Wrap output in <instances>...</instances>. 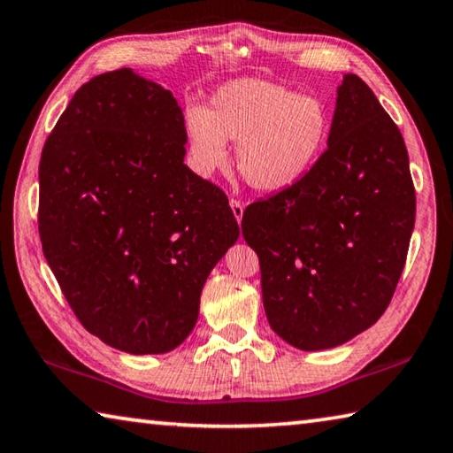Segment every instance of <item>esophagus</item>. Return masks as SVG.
I'll return each instance as SVG.
<instances>
[{
	"label": "esophagus",
	"mask_w": 453,
	"mask_h": 453,
	"mask_svg": "<svg viewBox=\"0 0 453 453\" xmlns=\"http://www.w3.org/2000/svg\"><path fill=\"white\" fill-rule=\"evenodd\" d=\"M231 209H233V214H234L236 222H239V225H241L242 214H244V204L239 201V198H231Z\"/></svg>",
	"instance_id": "esophagus-1"
}]
</instances>
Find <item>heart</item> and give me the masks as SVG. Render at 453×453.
Returning a JSON list of instances; mask_svg holds the SVG:
<instances>
[{
  "mask_svg": "<svg viewBox=\"0 0 453 453\" xmlns=\"http://www.w3.org/2000/svg\"><path fill=\"white\" fill-rule=\"evenodd\" d=\"M185 133L190 163L201 174L226 166V141H236L234 165L244 182L279 193L319 161L332 133V113L316 95L244 77L220 85L206 109L190 107Z\"/></svg>",
  "mask_w": 453,
  "mask_h": 453,
  "instance_id": "heart-1",
  "label": "heart"
}]
</instances>
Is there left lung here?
<instances>
[{"mask_svg":"<svg viewBox=\"0 0 453 453\" xmlns=\"http://www.w3.org/2000/svg\"><path fill=\"white\" fill-rule=\"evenodd\" d=\"M414 220L398 125L348 73L328 149L296 185L242 214L271 328L300 350H326L370 328L398 287Z\"/></svg>","mask_w":453,"mask_h":453,"instance_id":"left-lung-1","label":"left lung"}]
</instances>
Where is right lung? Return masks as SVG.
Segmentation results:
<instances>
[{
    "label": "right lung",
    "instance_id": "1",
    "mask_svg": "<svg viewBox=\"0 0 453 453\" xmlns=\"http://www.w3.org/2000/svg\"><path fill=\"white\" fill-rule=\"evenodd\" d=\"M182 111L131 69L79 87L39 161V239L87 332L163 354L195 328L206 276L239 239L222 190L182 163Z\"/></svg>",
    "mask_w": 453,
    "mask_h": 453
}]
</instances>
